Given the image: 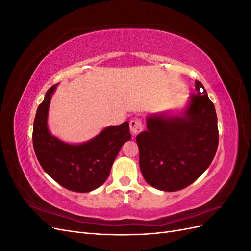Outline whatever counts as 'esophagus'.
<instances>
[{"mask_svg": "<svg viewBox=\"0 0 251 251\" xmlns=\"http://www.w3.org/2000/svg\"><path fill=\"white\" fill-rule=\"evenodd\" d=\"M130 128H131V132L134 135H137L142 131V121L139 118H134L130 121Z\"/></svg>", "mask_w": 251, "mask_h": 251, "instance_id": "1", "label": "esophagus"}]
</instances>
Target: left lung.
Segmentation results:
<instances>
[{"label":"left lung","mask_w":251,"mask_h":251,"mask_svg":"<svg viewBox=\"0 0 251 251\" xmlns=\"http://www.w3.org/2000/svg\"><path fill=\"white\" fill-rule=\"evenodd\" d=\"M182 117L150 116L136 141L139 165L150 185L176 192L191 185L210 165L219 143L214 103L199 80Z\"/></svg>","instance_id":"obj_1"}]
</instances>
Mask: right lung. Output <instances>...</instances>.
<instances>
[{
  "label": "right lung",
  "instance_id": "1",
  "mask_svg": "<svg viewBox=\"0 0 251 251\" xmlns=\"http://www.w3.org/2000/svg\"><path fill=\"white\" fill-rule=\"evenodd\" d=\"M52 86L37 108L32 142L37 160L44 171L58 184L72 192L88 193L100 187L107 180L112 164L124 143L131 139L128 123L108 126L95 138L86 143H65L48 131L47 116Z\"/></svg>",
  "mask_w": 251,
  "mask_h": 251
}]
</instances>
